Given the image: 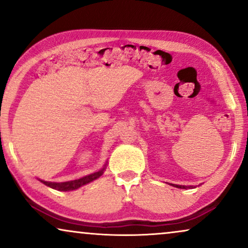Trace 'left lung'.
Returning a JSON list of instances; mask_svg holds the SVG:
<instances>
[{
    "instance_id": "left-lung-1",
    "label": "left lung",
    "mask_w": 248,
    "mask_h": 248,
    "mask_svg": "<svg viewBox=\"0 0 248 248\" xmlns=\"http://www.w3.org/2000/svg\"><path fill=\"white\" fill-rule=\"evenodd\" d=\"M172 186H175V187H177V188H187V187H192V186H184V185H175V184H172Z\"/></svg>"
}]
</instances>
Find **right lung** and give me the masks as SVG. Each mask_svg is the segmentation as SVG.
<instances>
[{
	"label": "right lung",
	"instance_id": "right-lung-1",
	"mask_svg": "<svg viewBox=\"0 0 248 248\" xmlns=\"http://www.w3.org/2000/svg\"><path fill=\"white\" fill-rule=\"evenodd\" d=\"M105 169H106V165L104 166L100 170H98L96 172H93V174L84 176V177H81L79 179H74V181H69V182H62V183H55V182H46L43 181V179H39L43 184H45L46 186H48L50 188L57 189V191H63V192H69V191H73V189H78L81 186L89 184L94 179L99 178L101 175L104 174Z\"/></svg>",
	"mask_w": 248,
	"mask_h": 248
}]
</instances>
